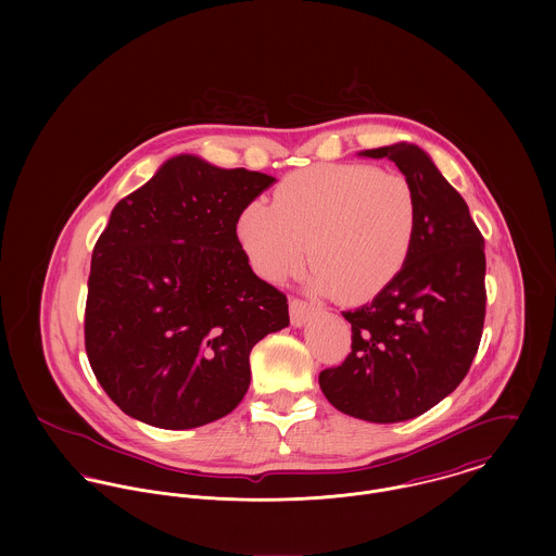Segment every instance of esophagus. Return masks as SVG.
Returning a JSON list of instances; mask_svg holds the SVG:
<instances>
[{
  "instance_id": "1",
  "label": "esophagus",
  "mask_w": 556,
  "mask_h": 556,
  "mask_svg": "<svg viewBox=\"0 0 556 556\" xmlns=\"http://www.w3.org/2000/svg\"><path fill=\"white\" fill-rule=\"evenodd\" d=\"M289 311H291V323H293L295 327H302L308 318L315 315L317 308H315L311 302H306V300L291 298V300H289Z\"/></svg>"
}]
</instances>
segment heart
Listing matches in <instances>:
<instances>
[{
    "mask_svg": "<svg viewBox=\"0 0 556 556\" xmlns=\"http://www.w3.org/2000/svg\"><path fill=\"white\" fill-rule=\"evenodd\" d=\"M419 225L413 184L375 164H317L289 175L267 199L250 201L238 238L250 265L271 282L313 261L308 285L359 302L386 289L406 265Z\"/></svg>",
    "mask_w": 556,
    "mask_h": 556,
    "instance_id": "1",
    "label": "heart"
}]
</instances>
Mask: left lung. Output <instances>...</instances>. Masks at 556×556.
<instances>
[{"label": "left lung", "instance_id": "1", "mask_svg": "<svg viewBox=\"0 0 556 556\" xmlns=\"http://www.w3.org/2000/svg\"><path fill=\"white\" fill-rule=\"evenodd\" d=\"M396 162L419 203L417 236L406 265L368 304L342 313L351 353L325 368L318 383L342 413L396 424L413 419L467 377L485 318V254L465 199L419 148L366 150Z\"/></svg>", "mask_w": 556, "mask_h": 556}]
</instances>
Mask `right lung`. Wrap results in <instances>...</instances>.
<instances>
[{"label": "right lung", "instance_id": "1", "mask_svg": "<svg viewBox=\"0 0 556 556\" xmlns=\"http://www.w3.org/2000/svg\"><path fill=\"white\" fill-rule=\"evenodd\" d=\"M274 181L177 156L111 212L83 329L98 383L126 415L184 430L245 396L252 346L289 325L287 295L252 271L238 239L241 210Z\"/></svg>", "mask_w": 556, "mask_h": 556}]
</instances>
